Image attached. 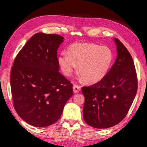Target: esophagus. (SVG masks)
Here are the masks:
<instances>
[{
  "label": "esophagus",
  "instance_id": "obj_1",
  "mask_svg": "<svg viewBox=\"0 0 147 147\" xmlns=\"http://www.w3.org/2000/svg\"><path fill=\"white\" fill-rule=\"evenodd\" d=\"M80 90H81V88H80V86L78 85H74L73 86V91H74V93H78L80 91Z\"/></svg>",
  "mask_w": 147,
  "mask_h": 147
}]
</instances>
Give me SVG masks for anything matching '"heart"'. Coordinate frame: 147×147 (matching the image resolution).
I'll return each instance as SVG.
<instances>
[{"label": "heart", "mask_w": 147, "mask_h": 147, "mask_svg": "<svg viewBox=\"0 0 147 147\" xmlns=\"http://www.w3.org/2000/svg\"><path fill=\"white\" fill-rule=\"evenodd\" d=\"M114 60V53L106 45L90 43H75L67 48V53L61 52L57 62L66 76L71 75L78 65V72L84 82L98 83L110 71Z\"/></svg>", "instance_id": "heart-1"}]
</instances>
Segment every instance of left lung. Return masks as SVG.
<instances>
[{"instance_id":"8db88e82","label":"left lung","mask_w":147,"mask_h":147,"mask_svg":"<svg viewBox=\"0 0 147 147\" xmlns=\"http://www.w3.org/2000/svg\"><path fill=\"white\" fill-rule=\"evenodd\" d=\"M117 57L101 81L84 86L83 115L88 125L96 128L114 126L125 118L137 92V77L133 59L118 39H114Z\"/></svg>"}]
</instances>
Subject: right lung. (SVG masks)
<instances>
[{"mask_svg": "<svg viewBox=\"0 0 147 147\" xmlns=\"http://www.w3.org/2000/svg\"><path fill=\"white\" fill-rule=\"evenodd\" d=\"M62 36L37 33L17 54L11 73L14 108L30 125L57 122L73 95L72 84L59 72L57 51Z\"/></svg>", "mask_w": 147, "mask_h": 147, "instance_id": "add662e5", "label": "right lung"}]
</instances>
